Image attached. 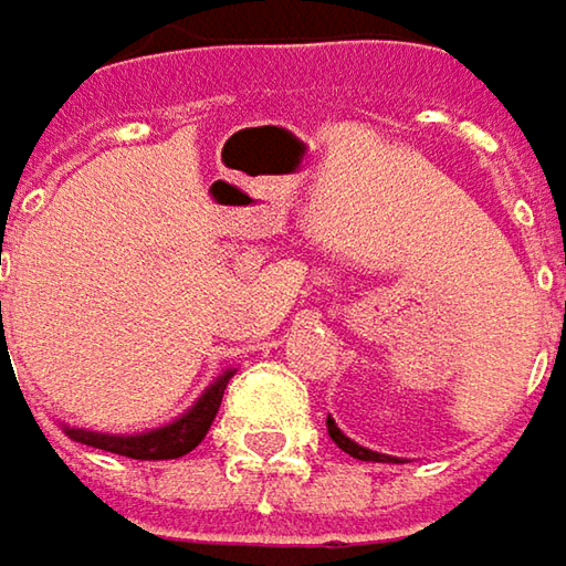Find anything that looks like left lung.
<instances>
[{
  "mask_svg": "<svg viewBox=\"0 0 566 566\" xmlns=\"http://www.w3.org/2000/svg\"><path fill=\"white\" fill-rule=\"evenodd\" d=\"M327 437L334 439L347 455H354V459H363V462H385V455H379V452H373V449H366V446H359V442H354L350 437H344L340 433V427L327 417Z\"/></svg>",
  "mask_w": 566,
  "mask_h": 566,
  "instance_id": "8db88e82",
  "label": "left lung"
}]
</instances>
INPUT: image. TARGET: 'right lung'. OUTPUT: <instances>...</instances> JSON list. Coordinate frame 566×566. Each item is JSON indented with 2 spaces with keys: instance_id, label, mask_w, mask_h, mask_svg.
<instances>
[{
  "instance_id": "1",
  "label": "right lung",
  "mask_w": 566,
  "mask_h": 566,
  "mask_svg": "<svg viewBox=\"0 0 566 566\" xmlns=\"http://www.w3.org/2000/svg\"><path fill=\"white\" fill-rule=\"evenodd\" d=\"M2 308V302H0ZM232 379V373L219 376L210 388L203 391V398L193 408L181 413L175 423L158 427L153 433H139V437H107V433H88V430H66L75 442L95 446L114 455H127V459H139V462H161V459H181L190 449L200 446V439L207 437L212 427V417L222 405V391Z\"/></svg>"
}]
</instances>
